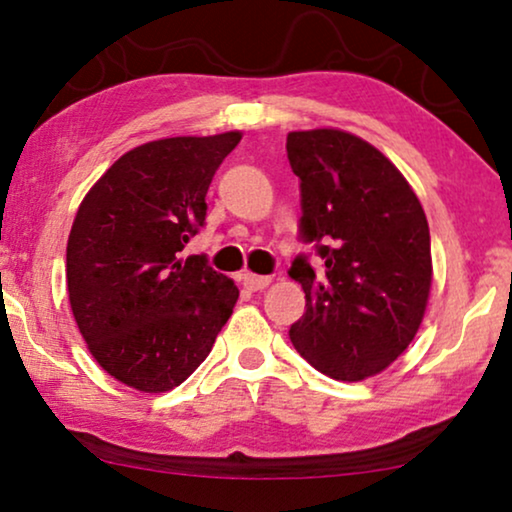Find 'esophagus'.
Masks as SVG:
<instances>
[{
	"label": "esophagus",
	"mask_w": 512,
	"mask_h": 512,
	"mask_svg": "<svg viewBox=\"0 0 512 512\" xmlns=\"http://www.w3.org/2000/svg\"><path fill=\"white\" fill-rule=\"evenodd\" d=\"M242 284L247 286L249 291H261V289H265V286L270 284V277L254 275V272H244V275H242Z\"/></svg>",
	"instance_id": "34e87169"
}]
</instances>
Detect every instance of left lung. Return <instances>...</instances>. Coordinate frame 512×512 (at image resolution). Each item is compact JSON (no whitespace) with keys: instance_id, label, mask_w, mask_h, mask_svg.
<instances>
[{"instance_id":"8db88e82","label":"left lung","mask_w":512,"mask_h":512,"mask_svg":"<svg viewBox=\"0 0 512 512\" xmlns=\"http://www.w3.org/2000/svg\"><path fill=\"white\" fill-rule=\"evenodd\" d=\"M286 156L300 179V254L291 279L305 314L289 328L303 359L333 380L359 382L403 354L424 319L431 235L415 191L389 158L349 132H289Z\"/></svg>"}]
</instances>
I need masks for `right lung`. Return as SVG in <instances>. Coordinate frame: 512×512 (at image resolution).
Returning <instances> with one entry per match:
<instances>
[{
    "label": "right lung",
    "mask_w": 512,
    "mask_h": 512,
    "mask_svg": "<svg viewBox=\"0 0 512 512\" xmlns=\"http://www.w3.org/2000/svg\"><path fill=\"white\" fill-rule=\"evenodd\" d=\"M240 132L137 146L90 188L67 242V291L90 354L118 382L160 394L212 352L237 286L179 251L205 226L207 191Z\"/></svg>",
    "instance_id": "1"
}]
</instances>
